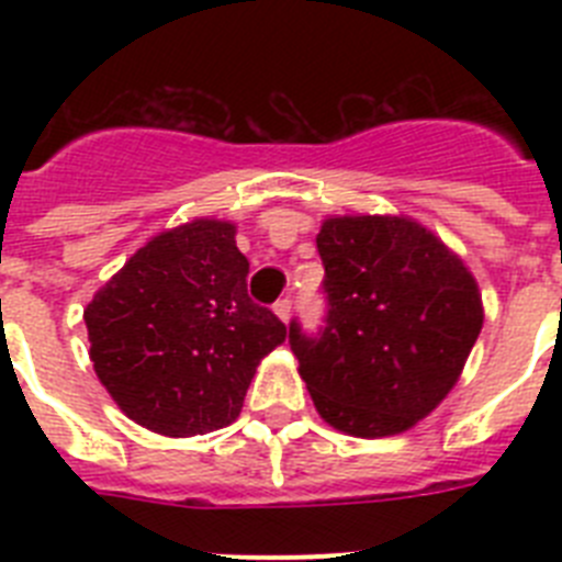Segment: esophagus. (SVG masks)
Here are the masks:
<instances>
[{
  "label": "esophagus",
  "instance_id": "34e87169",
  "mask_svg": "<svg viewBox=\"0 0 562 562\" xmlns=\"http://www.w3.org/2000/svg\"><path fill=\"white\" fill-rule=\"evenodd\" d=\"M272 312H276V315L281 317L284 324H290V317H292V301H290V297H281V301L272 306Z\"/></svg>",
  "mask_w": 562,
  "mask_h": 562
}]
</instances>
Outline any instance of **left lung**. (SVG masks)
I'll use <instances>...</instances> for the list:
<instances>
[{
	"instance_id": "8db88e82",
	"label": "left lung",
	"mask_w": 562,
	"mask_h": 562,
	"mask_svg": "<svg viewBox=\"0 0 562 562\" xmlns=\"http://www.w3.org/2000/svg\"><path fill=\"white\" fill-rule=\"evenodd\" d=\"M317 252L329 317L321 337L290 326L297 374L340 434H405L453 391L479 340L473 272L411 216H326Z\"/></svg>"
}]
</instances>
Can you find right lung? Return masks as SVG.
<instances>
[{"label":"right lung","mask_w":562,"mask_h":562,"mask_svg":"<svg viewBox=\"0 0 562 562\" xmlns=\"http://www.w3.org/2000/svg\"><path fill=\"white\" fill-rule=\"evenodd\" d=\"M236 225L200 216L157 233L83 310L89 360L132 422L171 439L241 414L258 362L286 326L247 297Z\"/></svg>","instance_id":"obj_1"}]
</instances>
